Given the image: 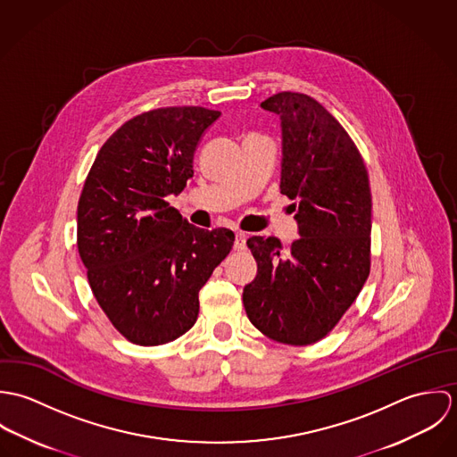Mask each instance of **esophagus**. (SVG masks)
<instances>
[{
	"instance_id": "esophagus-1",
	"label": "esophagus",
	"mask_w": 457,
	"mask_h": 457,
	"mask_svg": "<svg viewBox=\"0 0 457 457\" xmlns=\"http://www.w3.org/2000/svg\"><path fill=\"white\" fill-rule=\"evenodd\" d=\"M234 250L236 252H245L246 250V236L245 234H236V241H234Z\"/></svg>"
}]
</instances>
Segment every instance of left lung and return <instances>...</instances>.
Masks as SVG:
<instances>
[{"label": "left lung", "mask_w": 457, "mask_h": 457, "mask_svg": "<svg viewBox=\"0 0 457 457\" xmlns=\"http://www.w3.org/2000/svg\"><path fill=\"white\" fill-rule=\"evenodd\" d=\"M261 107L281 121L279 190L294 200L299 239L246 241L257 276L243 303L265 336L303 346L334 328L368 279L370 179L350 135L312 96L283 91Z\"/></svg>", "instance_id": "1"}]
</instances>
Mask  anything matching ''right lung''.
I'll use <instances>...</instances> for the list:
<instances>
[{
    "label": "right lung",
    "mask_w": 457,
    "mask_h": 457,
    "mask_svg": "<svg viewBox=\"0 0 457 457\" xmlns=\"http://www.w3.org/2000/svg\"><path fill=\"white\" fill-rule=\"evenodd\" d=\"M220 116L204 107L135 116L102 145L86 178L79 255L100 308L135 345L190 330L200 288L232 250V230L196 228L165 200L185 190L196 147Z\"/></svg>",
    "instance_id": "add662e5"
}]
</instances>
